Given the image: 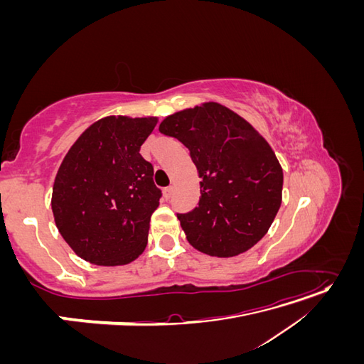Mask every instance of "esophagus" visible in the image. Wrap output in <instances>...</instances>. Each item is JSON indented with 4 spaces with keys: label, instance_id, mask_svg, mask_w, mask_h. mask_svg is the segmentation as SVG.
<instances>
[{
    "label": "esophagus",
    "instance_id": "obj_1",
    "mask_svg": "<svg viewBox=\"0 0 364 364\" xmlns=\"http://www.w3.org/2000/svg\"><path fill=\"white\" fill-rule=\"evenodd\" d=\"M171 194H173V186H167V188H164V197L165 199H170L171 197Z\"/></svg>",
    "mask_w": 364,
    "mask_h": 364
}]
</instances>
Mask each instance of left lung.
Masks as SVG:
<instances>
[{"label":"left lung","instance_id":"obj_1","mask_svg":"<svg viewBox=\"0 0 364 364\" xmlns=\"http://www.w3.org/2000/svg\"><path fill=\"white\" fill-rule=\"evenodd\" d=\"M159 132L190 150L200 199L178 214L190 245L211 257H235L267 234L282 199V168L269 142L218 103L165 118Z\"/></svg>","mask_w":364,"mask_h":364}]
</instances>
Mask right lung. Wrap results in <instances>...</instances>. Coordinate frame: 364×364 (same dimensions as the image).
Masks as SVG:
<instances>
[{"mask_svg":"<svg viewBox=\"0 0 364 364\" xmlns=\"http://www.w3.org/2000/svg\"><path fill=\"white\" fill-rule=\"evenodd\" d=\"M155 126L156 118H102L65 156L51 208L60 235L85 261L121 266L144 252L162 191L139 149Z\"/></svg>","mask_w":364,"mask_h":364,"instance_id":"1","label":"right lung"}]
</instances>
